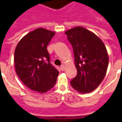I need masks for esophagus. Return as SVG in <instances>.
Wrapping results in <instances>:
<instances>
[{"mask_svg":"<svg viewBox=\"0 0 122 122\" xmlns=\"http://www.w3.org/2000/svg\"><path fill=\"white\" fill-rule=\"evenodd\" d=\"M65 65H62L61 66V70L62 71H65Z\"/></svg>","mask_w":122,"mask_h":122,"instance_id":"1","label":"esophagus"}]
</instances>
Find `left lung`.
Wrapping results in <instances>:
<instances>
[{
    "label": "left lung",
    "instance_id": "1",
    "mask_svg": "<svg viewBox=\"0 0 122 122\" xmlns=\"http://www.w3.org/2000/svg\"><path fill=\"white\" fill-rule=\"evenodd\" d=\"M71 44L77 75L71 81L74 90L82 93L95 90L104 79L108 56L104 43L94 33L82 27L66 30Z\"/></svg>",
    "mask_w": 122,
    "mask_h": 122
}]
</instances>
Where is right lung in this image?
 I'll return each instance as SVG.
<instances>
[{
    "label": "right lung",
    "instance_id": "obj_1",
    "mask_svg": "<svg viewBox=\"0 0 122 122\" xmlns=\"http://www.w3.org/2000/svg\"><path fill=\"white\" fill-rule=\"evenodd\" d=\"M38 28L22 38L14 53L15 71L30 90L44 93L55 86L59 72L51 64L47 46L55 35Z\"/></svg>",
    "mask_w": 122,
    "mask_h": 122
}]
</instances>
